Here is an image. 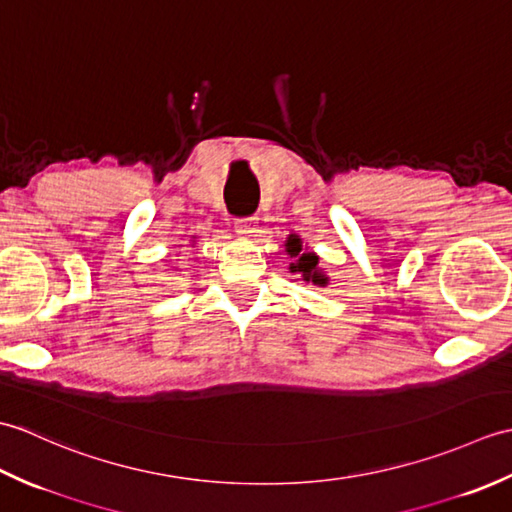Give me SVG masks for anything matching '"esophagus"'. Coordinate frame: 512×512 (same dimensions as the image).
Returning a JSON list of instances; mask_svg holds the SVG:
<instances>
[{
  "label": "esophagus",
  "mask_w": 512,
  "mask_h": 512,
  "mask_svg": "<svg viewBox=\"0 0 512 512\" xmlns=\"http://www.w3.org/2000/svg\"><path fill=\"white\" fill-rule=\"evenodd\" d=\"M235 231L237 235H253L257 231V217L255 215H248V217H237L235 220Z\"/></svg>",
  "instance_id": "obj_1"
}]
</instances>
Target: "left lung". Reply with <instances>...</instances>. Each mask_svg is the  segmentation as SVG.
Here are the masks:
<instances>
[{
    "instance_id": "left-lung-1",
    "label": "left lung",
    "mask_w": 512,
    "mask_h": 512,
    "mask_svg": "<svg viewBox=\"0 0 512 512\" xmlns=\"http://www.w3.org/2000/svg\"><path fill=\"white\" fill-rule=\"evenodd\" d=\"M286 250H288V253H290L292 257H299L297 264L290 266L292 273H301L303 279L312 281V284H317V286H325V284H328V277H323L321 270L317 268L319 257L312 255V253H301V239H299V237L290 235V237H288V248H286Z\"/></svg>"
}]
</instances>
